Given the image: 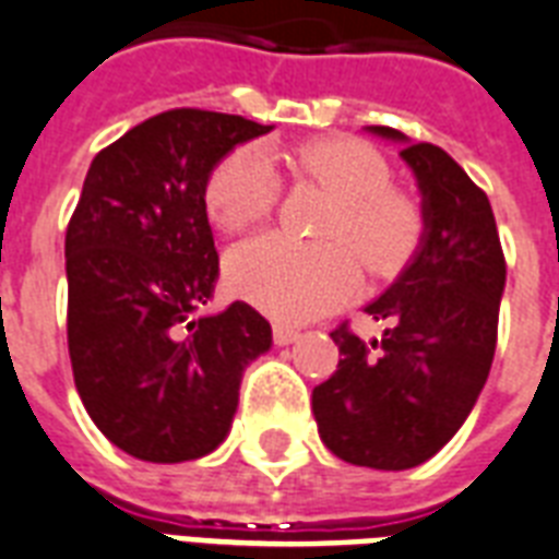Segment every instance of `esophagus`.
I'll use <instances>...</instances> for the list:
<instances>
[{
  "mask_svg": "<svg viewBox=\"0 0 559 559\" xmlns=\"http://www.w3.org/2000/svg\"><path fill=\"white\" fill-rule=\"evenodd\" d=\"M298 336H301L298 328H289L284 325V322H275V325H272V340H275L278 346H289V343H296Z\"/></svg>",
  "mask_w": 559,
  "mask_h": 559,
  "instance_id": "1",
  "label": "esophagus"
}]
</instances>
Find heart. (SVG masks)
I'll return each instance as SVG.
<instances>
[{"label": "heart", "mask_w": 559, "mask_h": 559, "mask_svg": "<svg viewBox=\"0 0 559 559\" xmlns=\"http://www.w3.org/2000/svg\"><path fill=\"white\" fill-rule=\"evenodd\" d=\"M281 164L298 181H313L336 199L322 225V240L296 242L263 234L228 251L225 275L240 298L278 319L325 313L360 284V261L374 275H390L411 254L419 213L390 187V166L372 146L352 138L310 140L281 152ZM281 181L258 148H234L213 166L204 207L228 234L263 223L278 204Z\"/></svg>", "instance_id": "heart-1"}]
</instances>
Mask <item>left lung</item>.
I'll list each match as a JSON object with an SVG mask.
<instances>
[{
    "instance_id": "left-lung-1",
    "label": "left lung",
    "mask_w": 559,
    "mask_h": 559,
    "mask_svg": "<svg viewBox=\"0 0 559 559\" xmlns=\"http://www.w3.org/2000/svg\"><path fill=\"white\" fill-rule=\"evenodd\" d=\"M419 178L425 237L416 258L366 313L386 322L364 343L343 322L336 372L313 390L319 437L355 466L402 472L433 457L466 421L487 383L507 263L487 193L433 143H407Z\"/></svg>"
}]
</instances>
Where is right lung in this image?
<instances>
[{
    "mask_svg": "<svg viewBox=\"0 0 559 559\" xmlns=\"http://www.w3.org/2000/svg\"><path fill=\"white\" fill-rule=\"evenodd\" d=\"M272 126L164 110L93 157L67 225V343L81 402L131 457L185 463L228 437L242 369L272 343L246 301L202 317L219 254L211 169Z\"/></svg>",
    "mask_w": 559,
    "mask_h": 559,
    "instance_id": "right-lung-1",
    "label": "right lung"
}]
</instances>
